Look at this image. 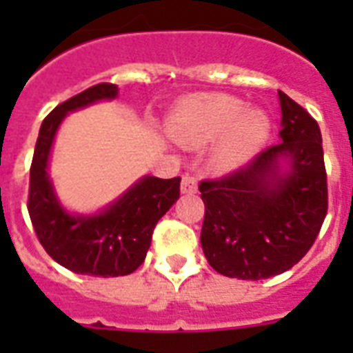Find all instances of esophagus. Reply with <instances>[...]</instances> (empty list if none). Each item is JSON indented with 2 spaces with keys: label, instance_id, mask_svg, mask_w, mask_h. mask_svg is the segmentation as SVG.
Returning a JSON list of instances; mask_svg holds the SVG:
<instances>
[{
  "label": "esophagus",
  "instance_id": "34e87169",
  "mask_svg": "<svg viewBox=\"0 0 353 353\" xmlns=\"http://www.w3.org/2000/svg\"><path fill=\"white\" fill-rule=\"evenodd\" d=\"M198 190V181L192 176H183L181 179V192L183 194H196Z\"/></svg>",
  "mask_w": 353,
  "mask_h": 353
}]
</instances>
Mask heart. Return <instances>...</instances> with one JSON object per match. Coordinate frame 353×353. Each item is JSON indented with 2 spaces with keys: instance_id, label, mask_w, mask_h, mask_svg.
Segmentation results:
<instances>
[{
  "instance_id": "heart-1",
  "label": "heart",
  "mask_w": 353,
  "mask_h": 353,
  "mask_svg": "<svg viewBox=\"0 0 353 353\" xmlns=\"http://www.w3.org/2000/svg\"><path fill=\"white\" fill-rule=\"evenodd\" d=\"M166 132L176 143L199 148L220 137L212 163L232 170L258 154L271 133L268 113L245 108L227 93H201L181 101L166 119Z\"/></svg>"
}]
</instances>
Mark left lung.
<instances>
[{
  "mask_svg": "<svg viewBox=\"0 0 353 353\" xmlns=\"http://www.w3.org/2000/svg\"><path fill=\"white\" fill-rule=\"evenodd\" d=\"M282 143L238 170L199 183L201 247L223 276L262 280L291 269L312 249L328 212L317 121L279 91Z\"/></svg>",
  "mask_w": 353,
  "mask_h": 353,
  "instance_id": "obj_1",
  "label": "left lung"
}]
</instances>
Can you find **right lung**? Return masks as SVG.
Returning <instances> with one entry per match:
<instances>
[{
    "mask_svg": "<svg viewBox=\"0 0 353 353\" xmlns=\"http://www.w3.org/2000/svg\"><path fill=\"white\" fill-rule=\"evenodd\" d=\"M115 84H97L58 104L40 126L30 165L29 209L36 236L47 254L69 271L91 276H124L144 262L157 221L179 198L181 177H141L117 201L97 214H71L52 188L47 168L58 128L71 112L113 101Z\"/></svg>",
    "mask_w": 353,
    "mask_h": 353,
    "instance_id": "right-lung-1",
    "label": "right lung"
}]
</instances>
